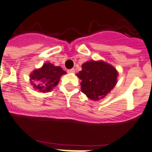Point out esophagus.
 I'll return each mask as SVG.
<instances>
[{"instance_id": "obj_1", "label": "esophagus", "mask_w": 152, "mask_h": 152, "mask_svg": "<svg viewBox=\"0 0 152 152\" xmlns=\"http://www.w3.org/2000/svg\"><path fill=\"white\" fill-rule=\"evenodd\" d=\"M67 72H68L69 74H74L75 72V70L74 68L70 69V70H68V71H67Z\"/></svg>"}]
</instances>
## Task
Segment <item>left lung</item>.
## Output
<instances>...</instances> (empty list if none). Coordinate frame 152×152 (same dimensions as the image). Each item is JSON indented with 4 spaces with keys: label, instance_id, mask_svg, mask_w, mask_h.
<instances>
[{
    "label": "left lung",
    "instance_id": "8db88e82",
    "mask_svg": "<svg viewBox=\"0 0 152 152\" xmlns=\"http://www.w3.org/2000/svg\"><path fill=\"white\" fill-rule=\"evenodd\" d=\"M81 68L77 76L81 80V91L90 99H102L116 85L118 71L105 61H87L81 65Z\"/></svg>",
    "mask_w": 152,
    "mask_h": 152
}]
</instances>
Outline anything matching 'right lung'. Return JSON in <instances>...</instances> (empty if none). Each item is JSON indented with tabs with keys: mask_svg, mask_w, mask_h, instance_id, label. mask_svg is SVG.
<instances>
[{
	"mask_svg": "<svg viewBox=\"0 0 152 152\" xmlns=\"http://www.w3.org/2000/svg\"><path fill=\"white\" fill-rule=\"evenodd\" d=\"M64 71L59 66L51 63L43 64L40 68L36 69L30 74V82L36 90L39 92H48L58 85Z\"/></svg>",
	"mask_w": 152,
	"mask_h": 152,
	"instance_id": "obj_1",
	"label": "right lung"
}]
</instances>
